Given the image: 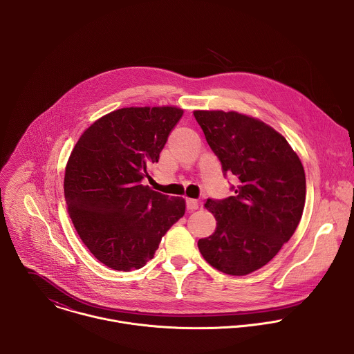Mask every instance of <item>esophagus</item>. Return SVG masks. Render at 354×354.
Here are the masks:
<instances>
[{"mask_svg": "<svg viewBox=\"0 0 354 354\" xmlns=\"http://www.w3.org/2000/svg\"><path fill=\"white\" fill-rule=\"evenodd\" d=\"M187 208L189 211H195L199 208V202L195 201V199H187Z\"/></svg>", "mask_w": 354, "mask_h": 354, "instance_id": "34e87169", "label": "esophagus"}]
</instances>
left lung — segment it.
Masks as SVG:
<instances>
[{
    "mask_svg": "<svg viewBox=\"0 0 354 354\" xmlns=\"http://www.w3.org/2000/svg\"><path fill=\"white\" fill-rule=\"evenodd\" d=\"M233 196L207 199L216 229L198 243L216 270L247 275L267 264L296 232L305 204V173L286 139L264 122L222 110L194 113Z\"/></svg>",
    "mask_w": 354,
    "mask_h": 354,
    "instance_id": "obj_1",
    "label": "left lung"
}]
</instances>
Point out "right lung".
I'll list each match as a JSON object with an SVG mask.
<instances>
[{"mask_svg": "<svg viewBox=\"0 0 354 354\" xmlns=\"http://www.w3.org/2000/svg\"><path fill=\"white\" fill-rule=\"evenodd\" d=\"M181 117L169 106L118 109L95 121L69 156V216L90 252L113 270L142 268L185 214L184 199L143 185Z\"/></svg>", "mask_w": 354, "mask_h": 354, "instance_id": "right-lung-1", "label": "right lung"}]
</instances>
